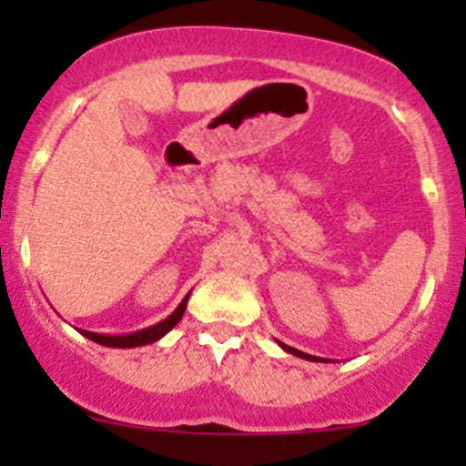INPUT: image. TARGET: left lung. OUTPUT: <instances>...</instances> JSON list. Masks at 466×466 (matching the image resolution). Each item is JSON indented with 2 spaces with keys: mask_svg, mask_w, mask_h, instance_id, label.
<instances>
[{
  "mask_svg": "<svg viewBox=\"0 0 466 466\" xmlns=\"http://www.w3.org/2000/svg\"><path fill=\"white\" fill-rule=\"evenodd\" d=\"M277 345H279V347H281V350H284V351H289V354L298 356V359H304V360H313V363H318V360H324V359H318V356H311V354H304V351L295 350V347H289V345H284V342H279V340H277Z\"/></svg>",
  "mask_w": 466,
  "mask_h": 466,
  "instance_id": "obj_1",
  "label": "left lung"
}]
</instances>
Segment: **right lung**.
Instances as JSON below:
<instances>
[{
	"instance_id": "obj_1",
	"label": "right lung",
	"mask_w": 466,
	"mask_h": 466,
	"mask_svg": "<svg viewBox=\"0 0 466 466\" xmlns=\"http://www.w3.org/2000/svg\"><path fill=\"white\" fill-rule=\"evenodd\" d=\"M187 302H189V293H187L185 299H182V302L177 304L176 311H173L168 318H164L162 322L153 324V327L139 329V331L124 333V336H110V333H94V331H86V329H78V331H81L86 338H89V340L98 342V345L116 347V350H126V347L150 345V342H155V340H159V338H162V336H167V333L171 331V329L182 320V316H185Z\"/></svg>"
}]
</instances>
